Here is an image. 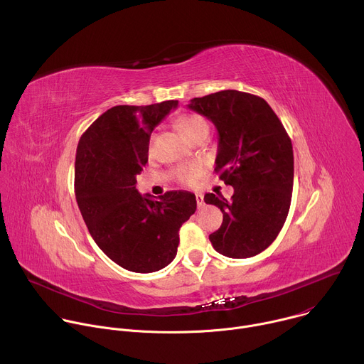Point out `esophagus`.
Wrapping results in <instances>:
<instances>
[{
	"mask_svg": "<svg viewBox=\"0 0 364 364\" xmlns=\"http://www.w3.org/2000/svg\"><path fill=\"white\" fill-rule=\"evenodd\" d=\"M196 201H197V207H198V209H201V207L204 205V197H203V194L197 193V194H196Z\"/></svg>",
	"mask_w": 364,
	"mask_h": 364,
	"instance_id": "obj_1",
	"label": "esophagus"
}]
</instances>
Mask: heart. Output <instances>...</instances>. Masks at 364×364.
Here are the masks:
<instances>
[{"instance_id": "b5f03b06", "label": "heart", "mask_w": 364, "mask_h": 364, "mask_svg": "<svg viewBox=\"0 0 364 364\" xmlns=\"http://www.w3.org/2000/svg\"><path fill=\"white\" fill-rule=\"evenodd\" d=\"M177 125L187 139H191L194 135H197L201 131H209V124H207V121L203 117L197 114L183 115L177 121ZM203 173H204L203 166L198 163H194V164L178 167L174 171V177L178 183L184 186H194L198 181V178L203 176Z\"/></svg>"}]
</instances>
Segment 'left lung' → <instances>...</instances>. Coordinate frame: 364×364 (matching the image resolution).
Wrapping results in <instances>:
<instances>
[{"label":"left lung","mask_w":364,"mask_h":364,"mask_svg":"<svg viewBox=\"0 0 364 364\" xmlns=\"http://www.w3.org/2000/svg\"><path fill=\"white\" fill-rule=\"evenodd\" d=\"M188 108L210 119L219 132L216 174L235 188L230 200L207 193L204 201L223 213L209 239L235 259L265 250L281 232L291 205L294 152L282 122L256 95L220 90L194 97Z\"/></svg>","instance_id":"obj_1"}]
</instances>
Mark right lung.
Wrapping results in <instances>:
<instances>
[{"instance_id":"obj_1","label":"right lung","mask_w":364,"mask_h":364,"mask_svg":"<svg viewBox=\"0 0 364 364\" xmlns=\"http://www.w3.org/2000/svg\"><path fill=\"white\" fill-rule=\"evenodd\" d=\"M177 100L146 107L118 105L102 114L80 136L75 163V194L90 236L124 269L148 274L177 255L178 230L196 212V196L167 191L154 200L135 188L148 163L154 128Z\"/></svg>"}]
</instances>
